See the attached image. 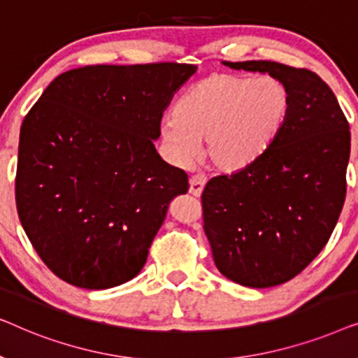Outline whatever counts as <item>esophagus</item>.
<instances>
[{"label":"esophagus","mask_w":358,"mask_h":358,"mask_svg":"<svg viewBox=\"0 0 358 358\" xmlns=\"http://www.w3.org/2000/svg\"><path fill=\"white\" fill-rule=\"evenodd\" d=\"M205 184H207V178L202 174H197V176H192L190 178V187H189V192L194 195V197H200L203 192V187Z\"/></svg>","instance_id":"1"}]
</instances>
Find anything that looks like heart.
<instances>
[{"label": "heart", "mask_w": 358, "mask_h": 358, "mask_svg": "<svg viewBox=\"0 0 358 358\" xmlns=\"http://www.w3.org/2000/svg\"><path fill=\"white\" fill-rule=\"evenodd\" d=\"M290 109V91L277 78L213 73L179 97L161 136L176 163L187 164L205 140L212 168L238 173L267 155Z\"/></svg>", "instance_id": "b5f03b06"}]
</instances>
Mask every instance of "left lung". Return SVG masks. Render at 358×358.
<instances>
[{
    "label": "left lung",
    "mask_w": 358,
    "mask_h": 358,
    "mask_svg": "<svg viewBox=\"0 0 358 358\" xmlns=\"http://www.w3.org/2000/svg\"><path fill=\"white\" fill-rule=\"evenodd\" d=\"M268 73L288 87L290 115L267 155L202 192L215 266L229 280L267 288L298 275L322 251L344 207L350 130L316 73L277 62H223Z\"/></svg>",
    "instance_id": "obj_1"
}]
</instances>
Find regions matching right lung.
Returning <instances> with one entry per match:
<instances>
[{
	"mask_svg": "<svg viewBox=\"0 0 358 358\" xmlns=\"http://www.w3.org/2000/svg\"><path fill=\"white\" fill-rule=\"evenodd\" d=\"M197 66L91 65L62 73L24 117L16 207L45 266L104 290L143 268L187 174L155 148L161 117Z\"/></svg>",
	"mask_w": 358,
	"mask_h": 358,
	"instance_id": "1",
	"label": "right lung"
}]
</instances>
